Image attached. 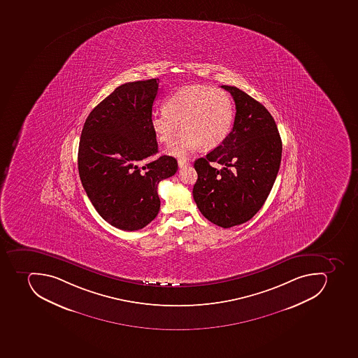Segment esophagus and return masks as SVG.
<instances>
[{"instance_id": "34e87169", "label": "esophagus", "mask_w": 358, "mask_h": 358, "mask_svg": "<svg viewBox=\"0 0 358 358\" xmlns=\"http://www.w3.org/2000/svg\"><path fill=\"white\" fill-rule=\"evenodd\" d=\"M189 166V162L186 159H178V167L184 169V167Z\"/></svg>"}]
</instances>
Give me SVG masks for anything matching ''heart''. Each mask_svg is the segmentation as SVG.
Listing matches in <instances>:
<instances>
[{"instance_id": "1", "label": "heart", "mask_w": 358, "mask_h": 358, "mask_svg": "<svg viewBox=\"0 0 358 358\" xmlns=\"http://www.w3.org/2000/svg\"><path fill=\"white\" fill-rule=\"evenodd\" d=\"M235 123V104L228 92L210 86H186L165 101V109L155 110L150 127L158 143L171 145L169 155L184 157L201 146L213 149L222 145ZM181 127H179V124Z\"/></svg>"}]
</instances>
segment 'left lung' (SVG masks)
Wrapping results in <instances>:
<instances>
[{
    "mask_svg": "<svg viewBox=\"0 0 358 358\" xmlns=\"http://www.w3.org/2000/svg\"><path fill=\"white\" fill-rule=\"evenodd\" d=\"M221 87L235 100V123L222 145L195 160L193 198L208 220L230 228L250 220L265 203L280 169L282 141L263 104L235 86Z\"/></svg>",
    "mask_w": 358,
    "mask_h": 358,
    "instance_id": "1",
    "label": "left lung"
}]
</instances>
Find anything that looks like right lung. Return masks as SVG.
Segmentation results:
<instances>
[{
	"label": "right lung",
	"instance_id": "obj_1",
	"mask_svg": "<svg viewBox=\"0 0 358 358\" xmlns=\"http://www.w3.org/2000/svg\"><path fill=\"white\" fill-rule=\"evenodd\" d=\"M158 78L122 84L92 110L78 146V173L97 213L117 229H143L157 217L160 180L178 171V160L160 156L150 127Z\"/></svg>",
	"mask_w": 358,
	"mask_h": 358
}]
</instances>
